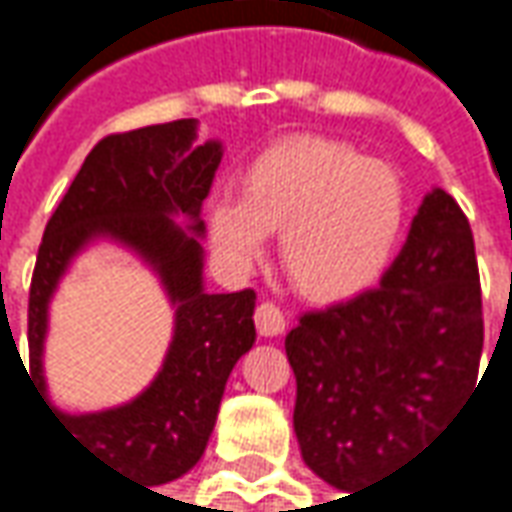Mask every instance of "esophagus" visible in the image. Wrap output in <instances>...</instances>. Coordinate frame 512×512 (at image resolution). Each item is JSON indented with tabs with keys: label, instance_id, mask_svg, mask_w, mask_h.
Masks as SVG:
<instances>
[{
	"label": "esophagus",
	"instance_id": "obj_1",
	"mask_svg": "<svg viewBox=\"0 0 512 512\" xmlns=\"http://www.w3.org/2000/svg\"><path fill=\"white\" fill-rule=\"evenodd\" d=\"M255 326L263 337H277V334H283V328H286V314H283V309H280L277 303L263 300L255 309Z\"/></svg>",
	"mask_w": 512,
	"mask_h": 512
}]
</instances>
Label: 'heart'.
Here are the masks:
<instances>
[{
  "instance_id": "heart-1",
  "label": "heart",
  "mask_w": 512,
  "mask_h": 512,
  "mask_svg": "<svg viewBox=\"0 0 512 512\" xmlns=\"http://www.w3.org/2000/svg\"><path fill=\"white\" fill-rule=\"evenodd\" d=\"M408 215L391 164L328 138H289L243 172V195L206 203V232L232 272H249L280 232V263L314 303H337L374 286Z\"/></svg>"
}]
</instances>
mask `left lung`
<instances>
[{
	"label": "left lung",
	"mask_w": 512,
	"mask_h": 512,
	"mask_svg": "<svg viewBox=\"0 0 512 512\" xmlns=\"http://www.w3.org/2000/svg\"><path fill=\"white\" fill-rule=\"evenodd\" d=\"M482 343L473 232L433 189L377 289L306 311L286 337L303 462L345 493L405 465L476 391Z\"/></svg>",
	"instance_id": "obj_1"
}]
</instances>
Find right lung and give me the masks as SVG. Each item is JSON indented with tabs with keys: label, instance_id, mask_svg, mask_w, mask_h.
I'll return each instance as SVG.
<instances>
[{
	"label": "right lung",
	"instance_id": "obj_1",
	"mask_svg": "<svg viewBox=\"0 0 512 512\" xmlns=\"http://www.w3.org/2000/svg\"><path fill=\"white\" fill-rule=\"evenodd\" d=\"M195 130V118H181L98 141L47 221L27 300L30 374L25 362L22 368L47 411L90 453L150 487L198 465L226 379L255 343V291H203L201 206L223 150L218 141L195 144ZM175 214L187 221L189 236L171 221ZM96 237L130 245L159 272L176 303V334L165 368L141 398L101 415L70 417L44 394L46 303L69 260Z\"/></svg>",
	"mask_w": 512,
	"mask_h": 512
}]
</instances>
